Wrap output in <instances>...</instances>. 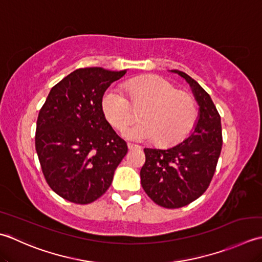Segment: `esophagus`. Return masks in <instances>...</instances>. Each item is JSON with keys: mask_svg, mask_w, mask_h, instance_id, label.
Wrapping results in <instances>:
<instances>
[{"mask_svg": "<svg viewBox=\"0 0 262 262\" xmlns=\"http://www.w3.org/2000/svg\"><path fill=\"white\" fill-rule=\"evenodd\" d=\"M127 148H129V150H135V149H139L140 147L137 145H132V143H127Z\"/></svg>", "mask_w": 262, "mask_h": 262, "instance_id": "1", "label": "esophagus"}]
</instances>
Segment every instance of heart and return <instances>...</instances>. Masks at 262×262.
Returning a JSON list of instances; mask_svg holds the SVG:
<instances>
[{"instance_id":"b5f03b06","label":"heart","mask_w":262,"mask_h":262,"mask_svg":"<svg viewBox=\"0 0 262 262\" xmlns=\"http://www.w3.org/2000/svg\"><path fill=\"white\" fill-rule=\"evenodd\" d=\"M126 94L111 87L101 98V110L115 129H122L133 119V108L139 112L140 122L123 131L126 139L136 141L155 140L167 147L182 141L196 121V107L189 95L180 93L168 80L151 76L132 80ZM129 98L127 99V97Z\"/></svg>"}]
</instances>
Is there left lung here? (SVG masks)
Here are the masks:
<instances>
[{"label":"left lung","instance_id":"1","mask_svg":"<svg viewBox=\"0 0 262 262\" xmlns=\"http://www.w3.org/2000/svg\"><path fill=\"white\" fill-rule=\"evenodd\" d=\"M190 84L199 105L198 121L183 142L167 149L145 148L141 185L155 204L181 208L191 204L209 186L222 151L221 115L209 94L188 74L170 70Z\"/></svg>","mask_w":262,"mask_h":262}]
</instances>
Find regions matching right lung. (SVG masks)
I'll use <instances>...</instances> for the list:
<instances>
[{"mask_svg":"<svg viewBox=\"0 0 262 262\" xmlns=\"http://www.w3.org/2000/svg\"><path fill=\"white\" fill-rule=\"evenodd\" d=\"M125 73L78 69L51 89L39 111L36 151L47 184L63 199L79 205L97 200L127 152L101 110L106 89Z\"/></svg>","mask_w":262,"mask_h":262,"instance_id":"right-lung-1","label":"right lung"}]
</instances>
